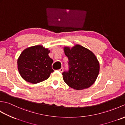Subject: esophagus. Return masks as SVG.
I'll return each mask as SVG.
<instances>
[{"instance_id":"1","label":"esophagus","mask_w":125,"mask_h":125,"mask_svg":"<svg viewBox=\"0 0 125 125\" xmlns=\"http://www.w3.org/2000/svg\"><path fill=\"white\" fill-rule=\"evenodd\" d=\"M58 70H59L61 73H62V71H63V67H61Z\"/></svg>"}]
</instances>
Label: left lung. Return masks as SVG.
<instances>
[{"mask_svg": "<svg viewBox=\"0 0 125 125\" xmlns=\"http://www.w3.org/2000/svg\"><path fill=\"white\" fill-rule=\"evenodd\" d=\"M69 59V70L63 72V77L69 86L75 90L89 88L96 81L99 73V62L91 50L79 44L64 47Z\"/></svg>", "mask_w": 125, "mask_h": 125, "instance_id": "left-lung-1", "label": "left lung"}]
</instances>
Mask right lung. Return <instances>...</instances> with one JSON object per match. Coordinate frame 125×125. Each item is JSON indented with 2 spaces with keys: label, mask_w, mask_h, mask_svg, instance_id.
<instances>
[{
  "label": "right lung",
  "mask_w": 125,
  "mask_h": 125,
  "mask_svg": "<svg viewBox=\"0 0 125 125\" xmlns=\"http://www.w3.org/2000/svg\"><path fill=\"white\" fill-rule=\"evenodd\" d=\"M50 50L41 45L28 47L23 50L17 63L19 72L26 82L36 84L46 80L54 72L53 60L49 57Z\"/></svg>",
  "instance_id": "right-lung-1"
}]
</instances>
